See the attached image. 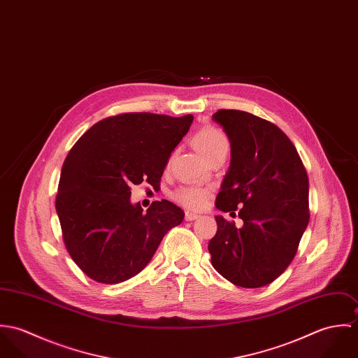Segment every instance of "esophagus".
<instances>
[{
  "label": "esophagus",
  "instance_id": "1",
  "mask_svg": "<svg viewBox=\"0 0 358 358\" xmlns=\"http://www.w3.org/2000/svg\"><path fill=\"white\" fill-rule=\"evenodd\" d=\"M200 217V215H197V213H194V212H192V210H186L185 212V219L186 220H196V219H199Z\"/></svg>",
  "mask_w": 358,
  "mask_h": 358
}]
</instances>
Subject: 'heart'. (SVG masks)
<instances>
[{
    "label": "heart",
    "mask_w": 358,
    "mask_h": 358,
    "mask_svg": "<svg viewBox=\"0 0 358 358\" xmlns=\"http://www.w3.org/2000/svg\"><path fill=\"white\" fill-rule=\"evenodd\" d=\"M194 148L208 159L212 154L219 150L229 149L227 136L215 127L201 128L193 138ZM210 189L201 185H185L173 190L172 199L192 210H200L208 204Z\"/></svg>",
    "instance_id": "b5f03b06"
}]
</instances>
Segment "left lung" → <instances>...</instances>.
Wrapping results in <instances>:
<instances>
[{
	"mask_svg": "<svg viewBox=\"0 0 358 358\" xmlns=\"http://www.w3.org/2000/svg\"><path fill=\"white\" fill-rule=\"evenodd\" d=\"M212 118L229 136L231 161L216 208L243 219V227L216 216L208 250L215 270L234 285L260 288L280 277L298 252L310 219L306 168L289 138L273 122L241 110Z\"/></svg>",
	"mask_w": 358,
	"mask_h": 358,
	"instance_id": "8db88e82",
	"label": "left lung"
}]
</instances>
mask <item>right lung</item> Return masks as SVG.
<instances>
[{
  "label": "right lung",
  "instance_id": "right-lung-1",
  "mask_svg": "<svg viewBox=\"0 0 358 358\" xmlns=\"http://www.w3.org/2000/svg\"><path fill=\"white\" fill-rule=\"evenodd\" d=\"M193 115L122 113L92 125L67 154L56 194L64 247L92 280L118 284L152 260L185 212L166 200L146 212L131 204V186L159 187L171 153Z\"/></svg>",
  "mask_w": 358,
  "mask_h": 358
}]
</instances>
